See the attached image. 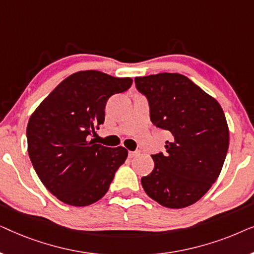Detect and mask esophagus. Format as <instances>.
<instances>
[{
  "label": "esophagus",
  "mask_w": 254,
  "mask_h": 254,
  "mask_svg": "<svg viewBox=\"0 0 254 254\" xmlns=\"http://www.w3.org/2000/svg\"><path fill=\"white\" fill-rule=\"evenodd\" d=\"M137 155H140V151H138V150L128 152V156H129V158H133V157H135V156H137Z\"/></svg>",
  "instance_id": "obj_1"
}]
</instances>
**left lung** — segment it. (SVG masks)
Here are the masks:
<instances>
[{
	"label": "left lung",
	"mask_w": 254,
	"mask_h": 254,
	"mask_svg": "<svg viewBox=\"0 0 254 254\" xmlns=\"http://www.w3.org/2000/svg\"><path fill=\"white\" fill-rule=\"evenodd\" d=\"M150 120L170 133L165 154L151 155L155 166L142 177L145 193L162 206L189 207L220 176L229 148V127L216 99L178 72L137 76Z\"/></svg>",
	"instance_id": "1"
}]
</instances>
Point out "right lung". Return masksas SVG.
Listing matches in <instances>:
<instances>
[{
    "instance_id": "add662e5",
    "label": "right lung",
    "mask_w": 254,
    "mask_h": 254,
    "mask_svg": "<svg viewBox=\"0 0 254 254\" xmlns=\"http://www.w3.org/2000/svg\"><path fill=\"white\" fill-rule=\"evenodd\" d=\"M131 83L130 77L97 70L74 72L31 114L30 159L41 183L62 202L84 207L102 199L126 161V148L104 147L89 138L105 120L110 97Z\"/></svg>"
}]
</instances>
